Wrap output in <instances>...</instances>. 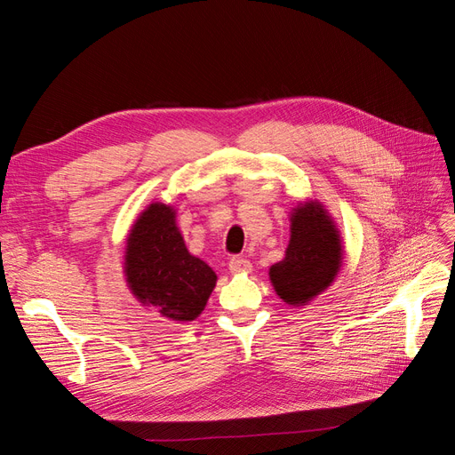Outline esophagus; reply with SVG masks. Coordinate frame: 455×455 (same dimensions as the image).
I'll use <instances>...</instances> for the list:
<instances>
[{
	"instance_id": "1",
	"label": "esophagus",
	"mask_w": 455,
	"mask_h": 455,
	"mask_svg": "<svg viewBox=\"0 0 455 455\" xmlns=\"http://www.w3.org/2000/svg\"><path fill=\"white\" fill-rule=\"evenodd\" d=\"M252 269V266H251V261L246 259V258H239V256H235V258H231L229 259V271L231 273H249Z\"/></svg>"
}]
</instances>
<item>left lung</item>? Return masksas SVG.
Returning <instances> with one entry per match:
<instances>
[{"instance_id":"8db88e82","label":"left lung","mask_w":455,"mask_h":455,"mask_svg":"<svg viewBox=\"0 0 455 455\" xmlns=\"http://www.w3.org/2000/svg\"><path fill=\"white\" fill-rule=\"evenodd\" d=\"M339 229L319 201L298 203L291 212L284 258L269 267V281L288 306H307L334 283L341 269Z\"/></svg>"}]
</instances>
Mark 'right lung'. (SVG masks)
<instances>
[{
	"label": "right lung",
	"mask_w": 455,
	"mask_h": 455,
	"mask_svg": "<svg viewBox=\"0 0 455 455\" xmlns=\"http://www.w3.org/2000/svg\"><path fill=\"white\" fill-rule=\"evenodd\" d=\"M123 273L132 296L174 323L196 321L209 301L216 273L189 254L176 226L174 206L151 203L134 220Z\"/></svg>",
	"instance_id": "1"
}]
</instances>
